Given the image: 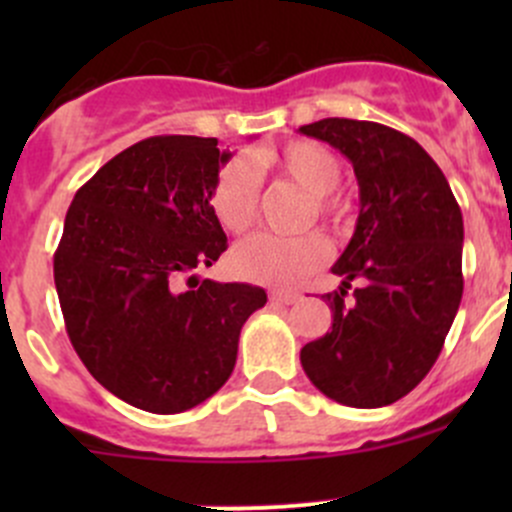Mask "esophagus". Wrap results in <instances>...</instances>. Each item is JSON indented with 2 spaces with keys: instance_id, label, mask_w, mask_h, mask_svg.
I'll use <instances>...</instances> for the list:
<instances>
[{
  "instance_id": "34e87169",
  "label": "esophagus",
  "mask_w": 512,
  "mask_h": 512,
  "mask_svg": "<svg viewBox=\"0 0 512 512\" xmlns=\"http://www.w3.org/2000/svg\"><path fill=\"white\" fill-rule=\"evenodd\" d=\"M299 297H302L299 292H270L272 304H294L299 302Z\"/></svg>"
}]
</instances>
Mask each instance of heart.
<instances>
[{
	"mask_svg": "<svg viewBox=\"0 0 512 512\" xmlns=\"http://www.w3.org/2000/svg\"><path fill=\"white\" fill-rule=\"evenodd\" d=\"M262 170H272L309 193L307 220L317 218L332 230L347 223V200L337 193L342 163L324 143L297 138L280 148H260L252 158L235 156L215 173L208 190L213 218L230 235L250 230L260 208ZM327 245L319 235H252L232 250L230 265L242 280L270 287H294L322 267Z\"/></svg>",
	"mask_w": 512,
	"mask_h": 512,
	"instance_id": "heart-1",
	"label": "heart"
}]
</instances>
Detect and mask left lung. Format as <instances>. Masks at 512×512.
<instances>
[{
	"mask_svg": "<svg viewBox=\"0 0 512 512\" xmlns=\"http://www.w3.org/2000/svg\"><path fill=\"white\" fill-rule=\"evenodd\" d=\"M352 160L359 220L324 294L332 329L304 344V374L354 409L399 401L441 354L463 297V215L446 175L406 133L374 121L322 118L299 128ZM355 297L343 304L346 289Z\"/></svg>",
	"mask_w": 512,
	"mask_h": 512,
	"instance_id": "obj_1",
	"label": "left lung"
}]
</instances>
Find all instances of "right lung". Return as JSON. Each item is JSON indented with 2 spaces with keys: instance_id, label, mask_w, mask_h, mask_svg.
<instances>
[{
  "instance_id": "1",
  "label": "right lung",
  "mask_w": 512,
  "mask_h": 512,
  "mask_svg": "<svg viewBox=\"0 0 512 512\" xmlns=\"http://www.w3.org/2000/svg\"><path fill=\"white\" fill-rule=\"evenodd\" d=\"M230 153L218 138L153 136L76 190L54 252L66 334L91 376L136 409L180 414L230 379L262 287L198 280L227 250L208 205Z\"/></svg>"
}]
</instances>
